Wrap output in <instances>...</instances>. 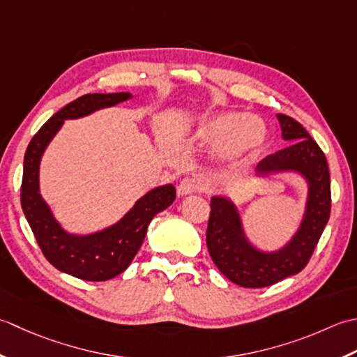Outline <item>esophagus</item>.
Wrapping results in <instances>:
<instances>
[{"instance_id":"34e87169","label":"esophagus","mask_w":357,"mask_h":357,"mask_svg":"<svg viewBox=\"0 0 357 357\" xmlns=\"http://www.w3.org/2000/svg\"><path fill=\"white\" fill-rule=\"evenodd\" d=\"M202 191V186L197 180L194 178H181L180 183L177 186V194L178 195H188V194H192V192H199Z\"/></svg>"}]
</instances>
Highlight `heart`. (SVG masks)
Here are the masks:
<instances>
[{
    "instance_id": "b5f03b06",
    "label": "heart",
    "mask_w": 357,
    "mask_h": 357,
    "mask_svg": "<svg viewBox=\"0 0 357 357\" xmlns=\"http://www.w3.org/2000/svg\"><path fill=\"white\" fill-rule=\"evenodd\" d=\"M195 140L213 143L232 163L242 165L254 157L265 140V126L256 117L242 114H220L208 119L195 130Z\"/></svg>"
}]
</instances>
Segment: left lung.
I'll return each instance as SVG.
<instances>
[{
    "label": "left lung",
    "mask_w": 357,
    "mask_h": 357,
    "mask_svg": "<svg viewBox=\"0 0 357 357\" xmlns=\"http://www.w3.org/2000/svg\"><path fill=\"white\" fill-rule=\"evenodd\" d=\"M287 148L265 157L257 172L297 171L308 181V202L297 234L278 252H261L246 240L240 215L232 202L211 199L206 245L223 275L245 288H264L301 273L310 261L328 223L331 211L330 171L325 154L299 121L278 114Z\"/></svg>",
    "instance_id": "left-lung-1"
}]
</instances>
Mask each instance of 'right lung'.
<instances>
[{"mask_svg":"<svg viewBox=\"0 0 357 357\" xmlns=\"http://www.w3.org/2000/svg\"><path fill=\"white\" fill-rule=\"evenodd\" d=\"M130 98L128 92L86 93L52 115L36 132L24 154L21 208L41 252L56 270L89 282H105L121 274L130 265L146 236L154 215L172 205L176 188L165 185L152 189L138 200L123 219L89 236L68 234L54 219L40 195V160L49 142L68 119H78L97 109Z\"/></svg>","mask_w":357,"mask_h":357,"instance_id":"1","label":"right lung"}]
</instances>
